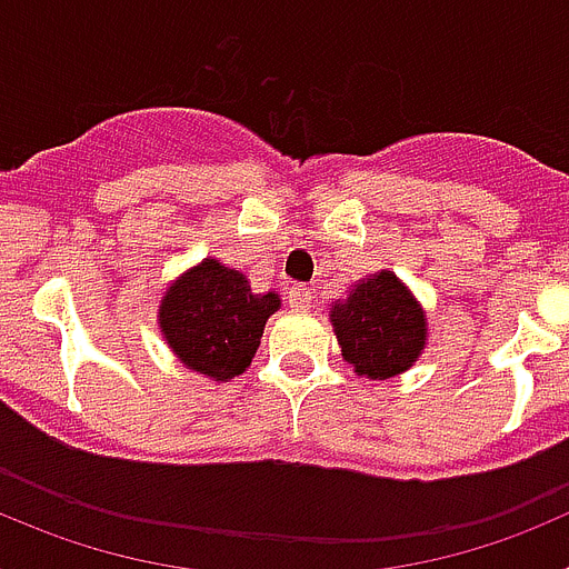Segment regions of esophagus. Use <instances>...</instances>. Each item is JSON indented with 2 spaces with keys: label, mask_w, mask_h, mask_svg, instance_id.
Masks as SVG:
<instances>
[{
  "label": "esophagus",
  "mask_w": 569,
  "mask_h": 569,
  "mask_svg": "<svg viewBox=\"0 0 569 569\" xmlns=\"http://www.w3.org/2000/svg\"><path fill=\"white\" fill-rule=\"evenodd\" d=\"M290 299V308L293 310H308L310 308V290L305 284H293L288 293Z\"/></svg>",
  "instance_id": "34e87169"
}]
</instances>
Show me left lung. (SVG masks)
<instances>
[{"label":"left lung","mask_w":569,"mask_h":569,"mask_svg":"<svg viewBox=\"0 0 569 569\" xmlns=\"http://www.w3.org/2000/svg\"><path fill=\"white\" fill-rule=\"evenodd\" d=\"M341 356L361 379H393L419 361L427 345V313L393 270L359 279L347 299L330 305Z\"/></svg>","instance_id":"1"}]
</instances>
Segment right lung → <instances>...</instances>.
Masks as SVG:
<instances>
[{
    "label": "right lung",
    "instance_id": "1",
    "mask_svg": "<svg viewBox=\"0 0 569 569\" xmlns=\"http://www.w3.org/2000/svg\"><path fill=\"white\" fill-rule=\"evenodd\" d=\"M279 308L276 290L253 293L241 270L208 256L170 281L156 321L179 365L210 381H230L248 370Z\"/></svg>",
    "mask_w": 569,
    "mask_h": 569
}]
</instances>
